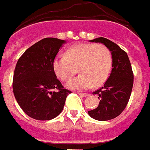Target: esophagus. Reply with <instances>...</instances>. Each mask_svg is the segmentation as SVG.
Segmentation results:
<instances>
[{
    "label": "esophagus",
    "mask_w": 150,
    "mask_h": 150,
    "mask_svg": "<svg viewBox=\"0 0 150 150\" xmlns=\"http://www.w3.org/2000/svg\"><path fill=\"white\" fill-rule=\"evenodd\" d=\"M78 94L80 95V96H81V97H87V96H88V93H78Z\"/></svg>",
    "instance_id": "obj_1"
}]
</instances>
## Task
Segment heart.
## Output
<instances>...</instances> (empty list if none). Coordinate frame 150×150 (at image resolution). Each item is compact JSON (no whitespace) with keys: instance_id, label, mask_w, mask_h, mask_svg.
I'll return each mask as SVG.
<instances>
[{"instance_id":"heart-1","label":"heart","mask_w":150,"mask_h":150,"mask_svg":"<svg viewBox=\"0 0 150 150\" xmlns=\"http://www.w3.org/2000/svg\"><path fill=\"white\" fill-rule=\"evenodd\" d=\"M112 64V53L108 47L102 44L83 43L68 49L65 56H57L52 68L63 81L71 79L79 70L81 74L69 81L67 87L86 89L93 85H102L110 75Z\"/></svg>"}]
</instances>
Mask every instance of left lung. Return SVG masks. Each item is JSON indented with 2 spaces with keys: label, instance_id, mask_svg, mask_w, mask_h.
I'll list each match as a JSON object with an SVG mask.
<instances>
[{
  "label": "left lung",
  "instance_id": "obj_1",
  "mask_svg": "<svg viewBox=\"0 0 150 150\" xmlns=\"http://www.w3.org/2000/svg\"><path fill=\"white\" fill-rule=\"evenodd\" d=\"M90 42L101 43L112 53V71L103 87L93 92L100 102L88 115L98 121H108L117 117L125 109L130 98L133 85V74L127 53L120 47L105 38H98Z\"/></svg>",
  "mask_w": 150,
  "mask_h": 150
}]
</instances>
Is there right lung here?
I'll list each match as a JSON object with an SVG mask.
<instances>
[{"label":"right lung","mask_w":150,"mask_h":150,"mask_svg":"<svg viewBox=\"0 0 150 150\" xmlns=\"http://www.w3.org/2000/svg\"><path fill=\"white\" fill-rule=\"evenodd\" d=\"M65 42L57 38H44L29 47L16 64L13 80L14 96L20 107L32 118L49 121L64 109L71 91L64 88L57 78L52 62Z\"/></svg>","instance_id":"obj_1"}]
</instances>
